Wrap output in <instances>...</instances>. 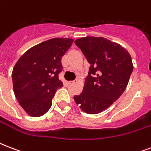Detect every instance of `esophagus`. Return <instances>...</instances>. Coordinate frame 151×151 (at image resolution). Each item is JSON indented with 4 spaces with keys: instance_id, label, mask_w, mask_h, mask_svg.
Here are the masks:
<instances>
[{
    "instance_id": "obj_1",
    "label": "esophagus",
    "mask_w": 151,
    "mask_h": 151,
    "mask_svg": "<svg viewBox=\"0 0 151 151\" xmlns=\"http://www.w3.org/2000/svg\"><path fill=\"white\" fill-rule=\"evenodd\" d=\"M76 82H77V80L72 81H70V82H69V84H70V85H73V84H74V83H76Z\"/></svg>"
}]
</instances>
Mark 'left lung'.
Returning a JSON list of instances; mask_svg holds the SVG:
<instances>
[{"label": "left lung", "instance_id": "8db88e82", "mask_svg": "<svg viewBox=\"0 0 151 151\" xmlns=\"http://www.w3.org/2000/svg\"><path fill=\"white\" fill-rule=\"evenodd\" d=\"M90 64L83 92L74 101L90 114L102 112L126 88L133 70L132 58L122 46L101 37H86L74 41Z\"/></svg>", "mask_w": 151, "mask_h": 151}]
</instances>
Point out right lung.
<instances>
[{
    "label": "right lung",
    "mask_w": 151,
    "mask_h": 151,
    "mask_svg": "<svg viewBox=\"0 0 151 151\" xmlns=\"http://www.w3.org/2000/svg\"><path fill=\"white\" fill-rule=\"evenodd\" d=\"M71 38H52L27 51L12 70L14 93L20 106L32 117L48 112L58 88L63 86L59 79L63 70L61 59L70 48Z\"/></svg>",
    "instance_id": "add662e5"
}]
</instances>
